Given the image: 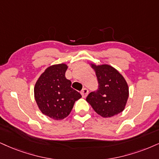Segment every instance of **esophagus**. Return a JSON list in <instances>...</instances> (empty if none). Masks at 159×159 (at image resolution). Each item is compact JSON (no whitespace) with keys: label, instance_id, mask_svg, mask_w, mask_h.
<instances>
[{"label":"esophagus","instance_id":"1","mask_svg":"<svg viewBox=\"0 0 159 159\" xmlns=\"http://www.w3.org/2000/svg\"><path fill=\"white\" fill-rule=\"evenodd\" d=\"M81 94L83 98H85L88 96V94H89V90L87 89H83L81 91Z\"/></svg>","mask_w":159,"mask_h":159}]
</instances>
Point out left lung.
I'll return each mask as SVG.
<instances>
[{"label": "left lung", "instance_id": "left-lung-1", "mask_svg": "<svg viewBox=\"0 0 159 159\" xmlns=\"http://www.w3.org/2000/svg\"><path fill=\"white\" fill-rule=\"evenodd\" d=\"M90 65L96 73L99 89L90 93L86 101L96 113L104 118L122 112L129 97L126 80L118 70L109 65Z\"/></svg>", "mask_w": 159, "mask_h": 159}]
</instances>
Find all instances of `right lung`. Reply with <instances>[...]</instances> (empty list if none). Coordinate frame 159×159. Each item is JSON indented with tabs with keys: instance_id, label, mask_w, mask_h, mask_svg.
<instances>
[{
	"instance_id": "right-lung-1",
	"label": "right lung",
	"mask_w": 159,
	"mask_h": 159,
	"mask_svg": "<svg viewBox=\"0 0 159 159\" xmlns=\"http://www.w3.org/2000/svg\"><path fill=\"white\" fill-rule=\"evenodd\" d=\"M68 66L65 63L48 67L35 83L34 99L40 111L54 120H61L70 114L74 102L82 96L70 87L66 78Z\"/></svg>"
}]
</instances>
